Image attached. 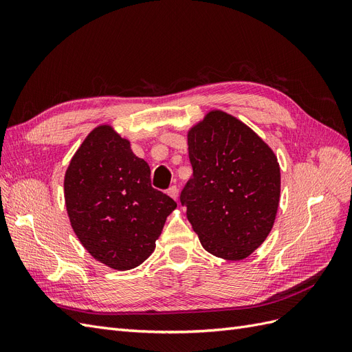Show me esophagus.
<instances>
[{
    "label": "esophagus",
    "instance_id": "obj_1",
    "mask_svg": "<svg viewBox=\"0 0 352 352\" xmlns=\"http://www.w3.org/2000/svg\"><path fill=\"white\" fill-rule=\"evenodd\" d=\"M167 195L170 197V198H173L175 201H177V197H179V190H177V186H170L168 189H167Z\"/></svg>",
    "mask_w": 352,
    "mask_h": 352
}]
</instances>
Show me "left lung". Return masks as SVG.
Masks as SVG:
<instances>
[{
	"label": "left lung",
	"mask_w": 352,
	"mask_h": 352,
	"mask_svg": "<svg viewBox=\"0 0 352 352\" xmlns=\"http://www.w3.org/2000/svg\"><path fill=\"white\" fill-rule=\"evenodd\" d=\"M188 150L194 175L180 202L201 245L219 258H247L274 225L278 157L251 127L221 110L190 127Z\"/></svg>",
	"instance_id": "left-lung-1"
}]
</instances>
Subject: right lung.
<instances>
[{
	"label": "right lung",
	"mask_w": 352,
	"mask_h": 352,
	"mask_svg": "<svg viewBox=\"0 0 352 352\" xmlns=\"http://www.w3.org/2000/svg\"><path fill=\"white\" fill-rule=\"evenodd\" d=\"M151 168L111 124L85 138L65 175V201L73 232L92 257L114 270H131L155 250L177 204L151 186Z\"/></svg>",
	"instance_id": "right-lung-1"
}]
</instances>
